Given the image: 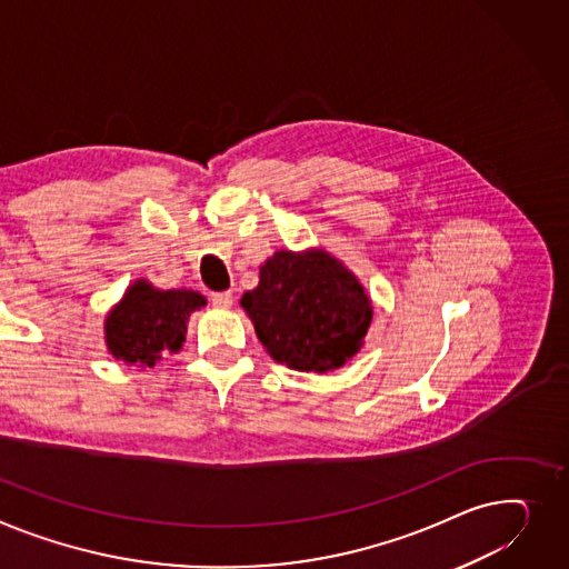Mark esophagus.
<instances>
[{
  "mask_svg": "<svg viewBox=\"0 0 569 569\" xmlns=\"http://www.w3.org/2000/svg\"><path fill=\"white\" fill-rule=\"evenodd\" d=\"M210 301L219 309H229L233 305V292L231 290H223V292H212Z\"/></svg>",
  "mask_w": 569,
  "mask_h": 569,
  "instance_id": "34e87169",
  "label": "esophagus"
}]
</instances>
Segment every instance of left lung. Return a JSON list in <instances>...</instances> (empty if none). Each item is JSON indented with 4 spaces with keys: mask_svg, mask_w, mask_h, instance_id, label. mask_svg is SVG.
Segmentation results:
<instances>
[{
    "mask_svg": "<svg viewBox=\"0 0 569 569\" xmlns=\"http://www.w3.org/2000/svg\"><path fill=\"white\" fill-rule=\"evenodd\" d=\"M240 305L270 357L307 372H327L352 359L372 318L361 283L322 251H277Z\"/></svg>",
    "mask_w": 569,
    "mask_h": 569,
    "instance_id": "obj_1",
    "label": "left lung"
}]
</instances>
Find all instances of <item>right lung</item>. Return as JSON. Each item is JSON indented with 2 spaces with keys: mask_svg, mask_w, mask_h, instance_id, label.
<instances>
[{
  "mask_svg": "<svg viewBox=\"0 0 569 569\" xmlns=\"http://www.w3.org/2000/svg\"><path fill=\"white\" fill-rule=\"evenodd\" d=\"M201 307L206 299L194 290H156L137 281L107 316V348L126 363L156 366L162 350L182 348L187 318Z\"/></svg>",
  "mask_w": 569,
  "mask_h": 569,
  "instance_id": "add662e5",
  "label": "right lung"
}]
</instances>
